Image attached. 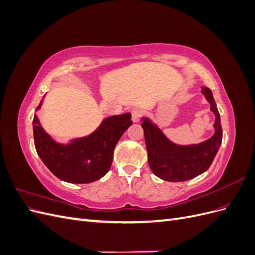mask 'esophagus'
Segmentation results:
<instances>
[{
  "instance_id": "34e87169",
  "label": "esophagus",
  "mask_w": 255,
  "mask_h": 255,
  "mask_svg": "<svg viewBox=\"0 0 255 255\" xmlns=\"http://www.w3.org/2000/svg\"><path fill=\"white\" fill-rule=\"evenodd\" d=\"M130 115H132L133 122H138V121H139L140 117H141L142 113H141V111L139 109H134V110L130 111Z\"/></svg>"
}]
</instances>
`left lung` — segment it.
Returning a JSON list of instances; mask_svg holds the SVG:
<instances>
[{
  "label": "left lung",
  "instance_id": "left-lung-1",
  "mask_svg": "<svg viewBox=\"0 0 255 255\" xmlns=\"http://www.w3.org/2000/svg\"><path fill=\"white\" fill-rule=\"evenodd\" d=\"M205 99L215 114V134L201 143L180 145L170 141L158 127L148 118H142L141 127L148 151L151 170L159 179L168 182H183L205 172L217 154L222 141L220 115L210 88L202 87Z\"/></svg>",
  "mask_w": 255,
  "mask_h": 255
}]
</instances>
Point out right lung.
<instances>
[{
    "label": "right lung",
    "mask_w": 255,
    "mask_h": 255,
    "mask_svg": "<svg viewBox=\"0 0 255 255\" xmlns=\"http://www.w3.org/2000/svg\"><path fill=\"white\" fill-rule=\"evenodd\" d=\"M41 104L42 101L36 111L40 110ZM130 118L129 113L112 116L104 119L94 133L63 144L45 132L35 115V148L43 164L58 179L73 184L95 182L109 172L116 144L133 125Z\"/></svg>",
    "instance_id": "1"
}]
</instances>
